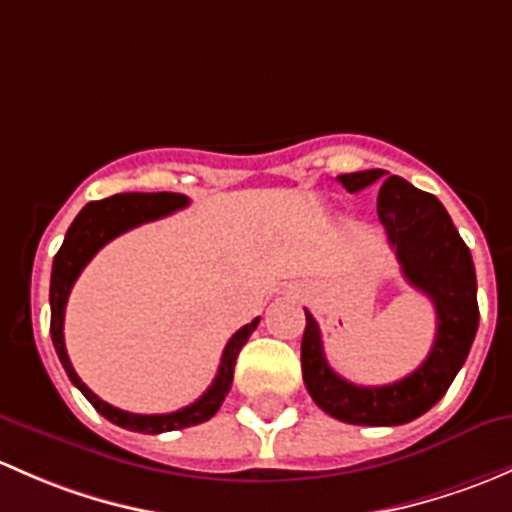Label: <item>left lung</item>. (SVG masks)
<instances>
[{"mask_svg":"<svg viewBox=\"0 0 512 512\" xmlns=\"http://www.w3.org/2000/svg\"><path fill=\"white\" fill-rule=\"evenodd\" d=\"M347 192L382 182L377 217L387 231L404 278L429 295L436 310V337L429 357L412 374L384 387H357L333 372L323 352V337L305 310L300 342L303 382L323 412L347 424L399 426L426 414L451 387L466 362L478 330L476 268L444 204L407 179L384 170L340 175Z\"/></svg>","mask_w":512,"mask_h":512,"instance_id":"1","label":"left lung"}]
</instances>
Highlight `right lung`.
I'll return each mask as SVG.
<instances>
[{"mask_svg":"<svg viewBox=\"0 0 512 512\" xmlns=\"http://www.w3.org/2000/svg\"><path fill=\"white\" fill-rule=\"evenodd\" d=\"M187 204L189 199L184 197V194H175V192H152V194L128 192V194H115V197L100 199V202H91L81 209V214H78V217L73 219V224L68 226L66 239H63L59 254L54 256L49 303H51V340H54L56 355H59L68 379L81 389L83 397L96 407V412L128 431L162 434V431L187 429V426L202 424V421L212 419V416L219 412L226 394H229L231 382H234L236 357H239L241 347L246 345V340H249V335L254 333L258 325V318H254L249 325H244V328L236 330V333L231 335V340L226 342L224 347V355H221L217 377H214V382L209 384L207 392H204L194 404H189V407L179 409V412H172V414L123 412V409L113 407V404L103 402L98 394H93L91 389L83 384V379L78 377L76 370H73L71 360H68L66 342H63V315H66L68 295H71V288L73 283H76V278L81 276V271L88 266V261H91V258L96 256L108 241H113L115 236L125 234V231L135 229V226L145 224V221L167 217V214L177 212V209L187 207Z\"/></svg>","mask_w":512,"mask_h":512,"instance_id":"right-lung-1","label":"right lung"}]
</instances>
